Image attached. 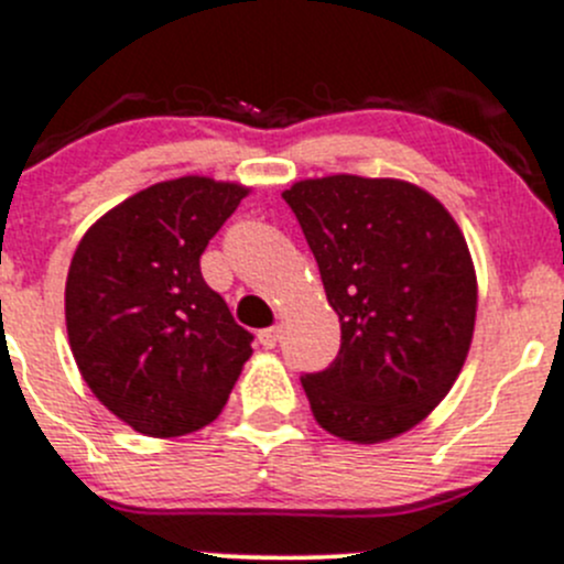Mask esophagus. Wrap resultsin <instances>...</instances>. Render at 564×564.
Masks as SVG:
<instances>
[{
  "label": "esophagus",
  "instance_id": "34e87169",
  "mask_svg": "<svg viewBox=\"0 0 564 564\" xmlns=\"http://www.w3.org/2000/svg\"><path fill=\"white\" fill-rule=\"evenodd\" d=\"M260 345L263 348H276V343H280V326H271V328H263V332L258 334Z\"/></svg>",
  "mask_w": 564,
  "mask_h": 564
}]
</instances>
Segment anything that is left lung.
Instances as JSON below:
<instances>
[{"instance_id":"obj_1","label":"left lung","mask_w":564,"mask_h":564,"mask_svg":"<svg viewBox=\"0 0 564 564\" xmlns=\"http://www.w3.org/2000/svg\"><path fill=\"white\" fill-rule=\"evenodd\" d=\"M339 317V354L301 376L317 425L378 444L420 425L469 354L477 276L433 194L394 177L328 175L282 194Z\"/></svg>"}]
</instances>
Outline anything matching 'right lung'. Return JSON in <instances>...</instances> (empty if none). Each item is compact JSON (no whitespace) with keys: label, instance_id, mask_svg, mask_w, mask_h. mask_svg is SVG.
I'll return each instance as SVG.
<instances>
[{"label":"right lung","instance_id":"right-lung-1","mask_svg":"<svg viewBox=\"0 0 564 564\" xmlns=\"http://www.w3.org/2000/svg\"><path fill=\"white\" fill-rule=\"evenodd\" d=\"M247 186L155 183L85 232L65 282L74 359L95 398L144 436H186L225 409L252 334L210 290L199 258Z\"/></svg>","mask_w":564,"mask_h":564}]
</instances>
